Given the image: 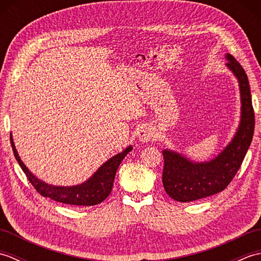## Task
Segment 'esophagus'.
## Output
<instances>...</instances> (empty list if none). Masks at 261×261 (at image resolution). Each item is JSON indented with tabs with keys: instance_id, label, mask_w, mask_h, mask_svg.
<instances>
[{
	"instance_id": "34e87169",
	"label": "esophagus",
	"mask_w": 261,
	"mask_h": 261,
	"mask_svg": "<svg viewBox=\"0 0 261 261\" xmlns=\"http://www.w3.org/2000/svg\"><path fill=\"white\" fill-rule=\"evenodd\" d=\"M138 138H139V140L142 142L150 141L153 138V131L150 127H142V129L138 132Z\"/></svg>"
}]
</instances>
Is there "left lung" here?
I'll return each instance as SVG.
<instances>
[{
    "mask_svg": "<svg viewBox=\"0 0 261 261\" xmlns=\"http://www.w3.org/2000/svg\"><path fill=\"white\" fill-rule=\"evenodd\" d=\"M228 67L239 80L241 123L233 140L212 162L193 164L173 151L164 150L163 184L166 193L178 202H192L225 190L234 178L252 141L254 112L248 76L238 60L228 55Z\"/></svg>",
    "mask_w": 261,
    "mask_h": 261,
    "instance_id": "obj_1",
    "label": "left lung"
}]
</instances>
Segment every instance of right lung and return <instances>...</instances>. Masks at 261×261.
Segmentation results:
<instances>
[{
    "label": "right lung",
    "mask_w": 261,
    "mask_h": 261,
    "mask_svg": "<svg viewBox=\"0 0 261 261\" xmlns=\"http://www.w3.org/2000/svg\"><path fill=\"white\" fill-rule=\"evenodd\" d=\"M10 141L16 162L19 163L20 167L24 171L28 180L31 182V185L36 188V191L40 195L51 198L54 201L59 203L81 205V206L82 205L83 206H91V205L99 204L110 195L113 187L116 170H118L122 160L126 156V153L132 150V148L129 147L123 152L118 153L113 158L108 160L107 163L98 168V170L93 175L92 178L88 179L86 182L71 187H60L48 185L46 182L36 178L30 173L29 169L23 165V163L21 162L19 154L16 152L15 147L13 145L12 136H10Z\"/></svg>",
    "instance_id": "add662e5"
}]
</instances>
